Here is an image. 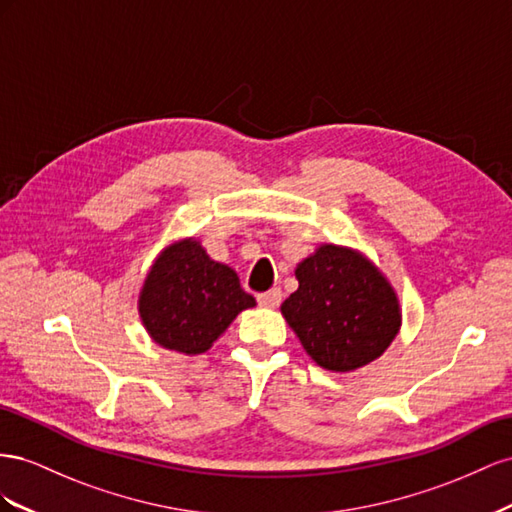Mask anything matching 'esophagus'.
<instances>
[{
  "mask_svg": "<svg viewBox=\"0 0 512 512\" xmlns=\"http://www.w3.org/2000/svg\"><path fill=\"white\" fill-rule=\"evenodd\" d=\"M281 300H283V294H281L279 287H272V289L264 291V294L257 296V302L261 306H266V309H276V306L281 304Z\"/></svg>",
  "mask_w": 512,
  "mask_h": 512,
  "instance_id": "obj_1",
  "label": "esophagus"
}]
</instances>
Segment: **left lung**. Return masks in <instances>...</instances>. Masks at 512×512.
I'll use <instances>...</instances> for the list:
<instances>
[{
    "mask_svg": "<svg viewBox=\"0 0 512 512\" xmlns=\"http://www.w3.org/2000/svg\"><path fill=\"white\" fill-rule=\"evenodd\" d=\"M298 289L281 313L321 369L356 371L382 356L401 330L390 281L356 248L321 244L296 266Z\"/></svg>",
    "mask_w": 512,
    "mask_h": 512,
    "instance_id": "1",
    "label": "left lung"
}]
</instances>
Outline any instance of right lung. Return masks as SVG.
I'll use <instances>...</instances> for the list:
<instances>
[{"instance_id":"right-lung-1","label":"right lung","mask_w":512,"mask_h":512,"mask_svg":"<svg viewBox=\"0 0 512 512\" xmlns=\"http://www.w3.org/2000/svg\"><path fill=\"white\" fill-rule=\"evenodd\" d=\"M255 304L240 287L236 270L214 261L197 238H182L154 259L139 289L137 309L154 343L199 356Z\"/></svg>"}]
</instances>
